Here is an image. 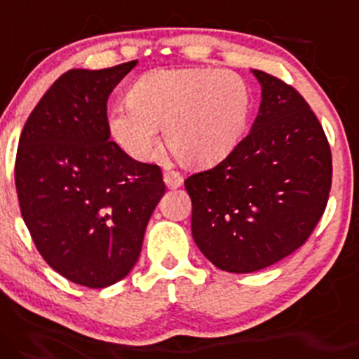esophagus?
Listing matches in <instances>:
<instances>
[{
	"instance_id": "esophagus-1",
	"label": "esophagus",
	"mask_w": 359,
	"mask_h": 359,
	"mask_svg": "<svg viewBox=\"0 0 359 359\" xmlns=\"http://www.w3.org/2000/svg\"><path fill=\"white\" fill-rule=\"evenodd\" d=\"M164 183H166L168 188H171V190H175V188H180L181 183H183V178H181L180 172L176 171H168L164 172Z\"/></svg>"
}]
</instances>
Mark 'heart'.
<instances>
[{"instance_id": "b5f03b06", "label": "heart", "mask_w": 359, "mask_h": 359, "mask_svg": "<svg viewBox=\"0 0 359 359\" xmlns=\"http://www.w3.org/2000/svg\"><path fill=\"white\" fill-rule=\"evenodd\" d=\"M128 104L108 114V130L130 158L149 161L164 142L184 164L212 166L237 147L252 108L249 84L213 67L158 69L140 76Z\"/></svg>"}]
</instances>
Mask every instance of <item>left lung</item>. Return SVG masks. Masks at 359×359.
<instances>
[{
	"label": "left lung",
	"mask_w": 359,
	"mask_h": 359,
	"mask_svg": "<svg viewBox=\"0 0 359 359\" xmlns=\"http://www.w3.org/2000/svg\"><path fill=\"white\" fill-rule=\"evenodd\" d=\"M261 104L222 163L184 181L193 241L229 273H252L300 248L320 220L332 180L327 137L302 95L252 69Z\"/></svg>",
	"instance_id": "obj_1"
}]
</instances>
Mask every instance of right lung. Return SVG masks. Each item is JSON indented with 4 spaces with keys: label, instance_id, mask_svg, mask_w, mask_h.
I'll return each mask as SVG.
<instances>
[{
    "label": "right lung",
    "instance_id": "1",
    "mask_svg": "<svg viewBox=\"0 0 359 359\" xmlns=\"http://www.w3.org/2000/svg\"><path fill=\"white\" fill-rule=\"evenodd\" d=\"M135 66L64 72L20 135L15 184L23 222L47 264L88 288L130 273L166 190L159 166L110 140L108 96Z\"/></svg>",
    "mask_w": 359,
    "mask_h": 359
}]
</instances>
